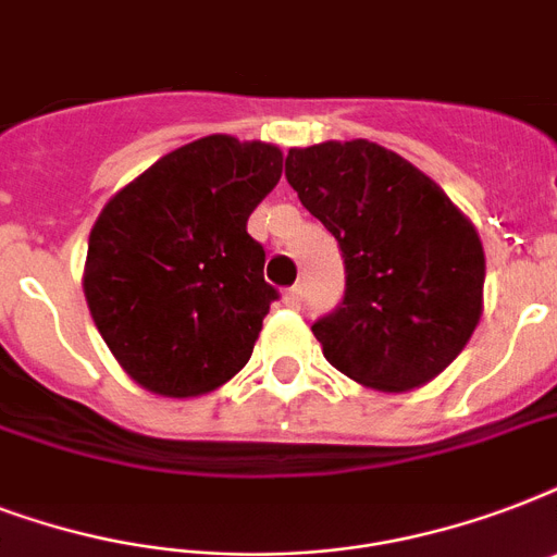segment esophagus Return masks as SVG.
<instances>
[{
  "mask_svg": "<svg viewBox=\"0 0 557 557\" xmlns=\"http://www.w3.org/2000/svg\"><path fill=\"white\" fill-rule=\"evenodd\" d=\"M283 304H286L288 309H300V304H304V286L297 283V286L286 288V295H283Z\"/></svg>",
  "mask_w": 557,
  "mask_h": 557,
  "instance_id": "34e87169",
  "label": "esophagus"
}]
</instances>
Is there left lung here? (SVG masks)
Returning a JSON list of instances; mask_svg holds the SVG:
<instances>
[{
	"instance_id": "1",
	"label": "left lung",
	"mask_w": 557,
	"mask_h": 557,
	"mask_svg": "<svg viewBox=\"0 0 557 557\" xmlns=\"http://www.w3.org/2000/svg\"><path fill=\"white\" fill-rule=\"evenodd\" d=\"M286 178L347 269L341 306L312 326L326 361L384 393L436 379L483 314L485 253L471 219L422 170L364 138L288 150Z\"/></svg>"
}]
</instances>
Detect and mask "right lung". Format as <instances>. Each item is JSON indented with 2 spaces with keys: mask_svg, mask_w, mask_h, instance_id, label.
Wrapping results in <instances>:
<instances>
[{
  "mask_svg": "<svg viewBox=\"0 0 557 557\" xmlns=\"http://www.w3.org/2000/svg\"><path fill=\"white\" fill-rule=\"evenodd\" d=\"M283 173L274 144L208 135L168 152L107 201L83 292L126 375L190 398L248 364L277 288L248 216Z\"/></svg>",
  "mask_w": 557,
  "mask_h": 557,
  "instance_id": "right-lung-1",
  "label": "right lung"
}]
</instances>
